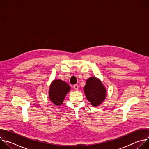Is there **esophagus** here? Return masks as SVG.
<instances>
[{
    "label": "esophagus",
    "instance_id": "34e87169",
    "mask_svg": "<svg viewBox=\"0 0 149 149\" xmlns=\"http://www.w3.org/2000/svg\"><path fill=\"white\" fill-rule=\"evenodd\" d=\"M74 88L75 90H78V88H79V87H78V86L77 84H75V85H74Z\"/></svg>",
    "mask_w": 149,
    "mask_h": 149
}]
</instances>
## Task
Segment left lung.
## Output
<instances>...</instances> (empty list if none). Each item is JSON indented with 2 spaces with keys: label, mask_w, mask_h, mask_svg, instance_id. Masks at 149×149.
Listing matches in <instances>:
<instances>
[{
  "label": "left lung",
  "mask_w": 149,
  "mask_h": 149,
  "mask_svg": "<svg viewBox=\"0 0 149 149\" xmlns=\"http://www.w3.org/2000/svg\"><path fill=\"white\" fill-rule=\"evenodd\" d=\"M84 91L87 99L95 107L101 104L106 97L105 88L95 77H90L87 80Z\"/></svg>",
  "instance_id": "obj_1"
}]
</instances>
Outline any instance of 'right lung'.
<instances>
[{
    "instance_id": "obj_1",
    "label": "right lung",
    "mask_w": 149,
    "mask_h": 149,
    "mask_svg": "<svg viewBox=\"0 0 149 149\" xmlns=\"http://www.w3.org/2000/svg\"><path fill=\"white\" fill-rule=\"evenodd\" d=\"M70 88V86L67 83L60 79L54 80L49 88V96L50 100L56 105L62 104Z\"/></svg>"
}]
</instances>
